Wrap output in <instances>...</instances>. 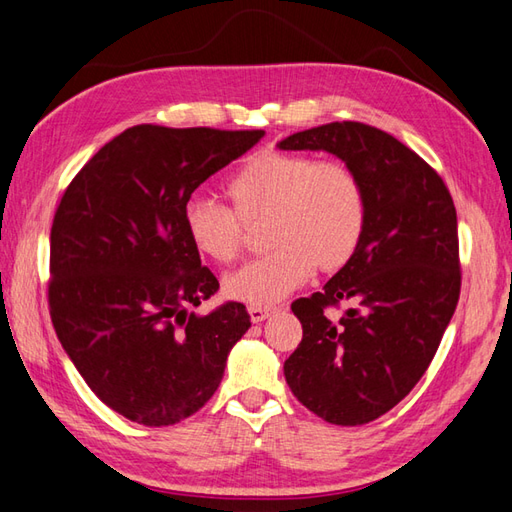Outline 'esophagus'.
Returning <instances> with one entry per match:
<instances>
[{"instance_id":"34e87169","label":"esophagus","mask_w":512,"mask_h":512,"mask_svg":"<svg viewBox=\"0 0 512 512\" xmlns=\"http://www.w3.org/2000/svg\"><path fill=\"white\" fill-rule=\"evenodd\" d=\"M247 313H249V320L258 324V322H265L267 317L274 313V309H269V306H249Z\"/></svg>"}]
</instances>
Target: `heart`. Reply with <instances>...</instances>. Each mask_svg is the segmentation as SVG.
Listing matches in <instances>:
<instances>
[{"label": "heart", "mask_w": 512, "mask_h": 512, "mask_svg": "<svg viewBox=\"0 0 512 512\" xmlns=\"http://www.w3.org/2000/svg\"><path fill=\"white\" fill-rule=\"evenodd\" d=\"M230 208L192 197L181 221L201 256L230 263L243 249L245 226L265 221L274 247L225 278V293L249 306H271L309 278L342 269L355 256L368 225V192L344 162L309 155L260 151L238 166L225 184Z\"/></svg>", "instance_id": "b5f03b06"}]
</instances>
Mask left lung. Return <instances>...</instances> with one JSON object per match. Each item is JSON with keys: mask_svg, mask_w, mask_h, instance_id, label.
Returning <instances> with one entry per match:
<instances>
[{"mask_svg": "<svg viewBox=\"0 0 512 512\" xmlns=\"http://www.w3.org/2000/svg\"><path fill=\"white\" fill-rule=\"evenodd\" d=\"M278 146L333 153L366 184L368 225L355 256L322 291L291 304L302 342L285 379L326 423H370L412 392L456 311V206L423 157L370 124H322ZM339 301L353 306L335 321L325 309Z\"/></svg>", "mask_w": 512, "mask_h": 512, "instance_id": "1", "label": "left lung"}]
</instances>
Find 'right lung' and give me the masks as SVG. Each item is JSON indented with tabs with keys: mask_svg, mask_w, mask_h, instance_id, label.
I'll return each mask as SVG.
<instances>
[{
	"mask_svg": "<svg viewBox=\"0 0 512 512\" xmlns=\"http://www.w3.org/2000/svg\"><path fill=\"white\" fill-rule=\"evenodd\" d=\"M263 135L138 124L78 170L56 208L54 331L98 399L133 423L166 427L199 412L252 326L241 302L188 313L219 280L201 267L181 212L203 181Z\"/></svg>",
	"mask_w": 512,
	"mask_h": 512,
	"instance_id": "right-lung-1",
	"label": "right lung"
}]
</instances>
